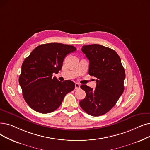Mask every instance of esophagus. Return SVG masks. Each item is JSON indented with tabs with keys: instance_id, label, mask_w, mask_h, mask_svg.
<instances>
[{
	"instance_id": "1",
	"label": "esophagus",
	"mask_w": 150,
	"mask_h": 150,
	"mask_svg": "<svg viewBox=\"0 0 150 150\" xmlns=\"http://www.w3.org/2000/svg\"><path fill=\"white\" fill-rule=\"evenodd\" d=\"M80 88V84L79 83H75V89H79Z\"/></svg>"
}]
</instances>
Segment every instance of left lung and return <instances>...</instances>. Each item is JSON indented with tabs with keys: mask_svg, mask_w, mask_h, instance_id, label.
Masks as SVG:
<instances>
[{
	"mask_svg": "<svg viewBox=\"0 0 150 150\" xmlns=\"http://www.w3.org/2000/svg\"><path fill=\"white\" fill-rule=\"evenodd\" d=\"M81 51L89 61V74L97 80L95 89L80 86L86 97L80 105L91 116H101L113 107L123 93L125 71L120 56L111 48L93 44L84 45Z\"/></svg>",
	"mask_w": 150,
	"mask_h": 150,
	"instance_id": "8db88e82",
	"label": "left lung"
}]
</instances>
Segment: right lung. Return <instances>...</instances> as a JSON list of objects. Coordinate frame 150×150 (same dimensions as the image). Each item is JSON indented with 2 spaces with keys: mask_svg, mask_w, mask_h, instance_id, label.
<instances>
[{
  "mask_svg": "<svg viewBox=\"0 0 150 150\" xmlns=\"http://www.w3.org/2000/svg\"><path fill=\"white\" fill-rule=\"evenodd\" d=\"M76 50L72 45L59 43L43 44L24 59L19 83L32 109L41 113L53 112L61 105L65 96L74 89L73 81L61 82L53 75L61 70L65 57Z\"/></svg>",
  "mask_w": 150,
  "mask_h": 150,
  "instance_id": "add662e5",
  "label": "right lung"
}]
</instances>
